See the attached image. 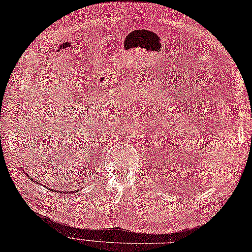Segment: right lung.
<instances>
[{"label": "right lung", "instance_id": "obj_1", "mask_svg": "<svg viewBox=\"0 0 252 252\" xmlns=\"http://www.w3.org/2000/svg\"><path fill=\"white\" fill-rule=\"evenodd\" d=\"M24 173H25V174L27 175V173H26V172H24ZM28 178H29V179H31V176H29V175H28ZM31 180H32V181H34V179H31ZM34 182H36V181H34ZM50 190H51V191H55V192H60V193H62L61 191H58V190H53V189H50ZM71 192H73V191H71ZM64 193H65V192H64Z\"/></svg>", "mask_w": 252, "mask_h": 252}]
</instances>
